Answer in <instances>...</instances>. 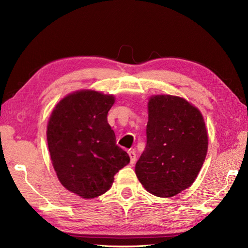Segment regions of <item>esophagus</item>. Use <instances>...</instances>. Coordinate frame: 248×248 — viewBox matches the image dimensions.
Segmentation results:
<instances>
[{"label":"esophagus","mask_w":248,"mask_h":248,"mask_svg":"<svg viewBox=\"0 0 248 248\" xmlns=\"http://www.w3.org/2000/svg\"><path fill=\"white\" fill-rule=\"evenodd\" d=\"M128 155H129V157H130V163L131 164H133L134 162H136V159H137V154H136V152L134 151H128Z\"/></svg>","instance_id":"obj_1"}]
</instances>
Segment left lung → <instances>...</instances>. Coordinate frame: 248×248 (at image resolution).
Listing matches in <instances>:
<instances>
[{"mask_svg": "<svg viewBox=\"0 0 248 248\" xmlns=\"http://www.w3.org/2000/svg\"><path fill=\"white\" fill-rule=\"evenodd\" d=\"M147 145L136 174L147 191L160 198L188 188L205 161L208 133L201 111L184 98L152 96L148 103Z\"/></svg>", "mask_w": 248, "mask_h": 248, "instance_id": "obj_1", "label": "left lung"}]
</instances>
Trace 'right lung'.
Listing matches in <instances>:
<instances>
[{"label": "right lung", "mask_w": 248, "mask_h": 248, "mask_svg": "<svg viewBox=\"0 0 248 248\" xmlns=\"http://www.w3.org/2000/svg\"><path fill=\"white\" fill-rule=\"evenodd\" d=\"M115 97L92 90L67 95L52 110L47 145L52 166L66 189L82 199L107 192L130 158L117 146L108 114Z\"/></svg>", "instance_id": "1"}]
</instances>
